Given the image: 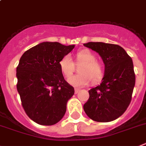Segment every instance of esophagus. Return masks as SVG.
<instances>
[{
  "label": "esophagus",
  "instance_id": "1",
  "mask_svg": "<svg viewBox=\"0 0 146 146\" xmlns=\"http://www.w3.org/2000/svg\"><path fill=\"white\" fill-rule=\"evenodd\" d=\"M79 92H80L79 88H74V93H75V94H78Z\"/></svg>",
  "mask_w": 146,
  "mask_h": 146
}]
</instances>
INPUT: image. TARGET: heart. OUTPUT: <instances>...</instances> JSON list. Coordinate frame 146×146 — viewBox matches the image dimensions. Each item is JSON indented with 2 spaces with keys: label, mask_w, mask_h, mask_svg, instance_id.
Returning <instances> with one entry per match:
<instances>
[{
  "label": "heart",
  "mask_w": 146,
  "mask_h": 146,
  "mask_svg": "<svg viewBox=\"0 0 146 146\" xmlns=\"http://www.w3.org/2000/svg\"><path fill=\"white\" fill-rule=\"evenodd\" d=\"M75 63L81 65L78 68L80 74L68 78V82L75 87H83L92 83H97L104 76L103 66L97 60V57L91 51L84 49L79 51L75 54ZM59 67L62 74L69 78L75 70V66L68 55L63 56L59 61Z\"/></svg>",
  "instance_id": "heart-1"
}]
</instances>
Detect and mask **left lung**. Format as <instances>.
<instances>
[{
    "label": "left lung",
    "instance_id": "obj_1",
    "mask_svg": "<svg viewBox=\"0 0 146 146\" xmlns=\"http://www.w3.org/2000/svg\"><path fill=\"white\" fill-rule=\"evenodd\" d=\"M101 56L105 74L101 84L88 91L83 109L96 122L114 120L125 111L132 98L135 74L132 59L121 46L111 43H84Z\"/></svg>",
    "mask_w": 146,
    "mask_h": 146
}]
</instances>
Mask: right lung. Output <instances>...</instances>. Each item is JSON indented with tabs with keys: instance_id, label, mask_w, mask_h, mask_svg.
Instances as JSON below:
<instances>
[{
	"instance_id": "1",
	"label": "right lung",
	"mask_w": 146,
	"mask_h": 146,
	"mask_svg": "<svg viewBox=\"0 0 146 146\" xmlns=\"http://www.w3.org/2000/svg\"><path fill=\"white\" fill-rule=\"evenodd\" d=\"M74 47L43 42L21 56L17 66V89L26 114L37 124L54 125L66 113L74 89L65 80L59 61Z\"/></svg>"
}]
</instances>
